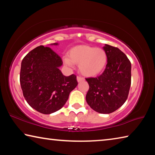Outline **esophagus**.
I'll return each instance as SVG.
<instances>
[{"label":"esophagus","instance_id":"1","mask_svg":"<svg viewBox=\"0 0 155 155\" xmlns=\"http://www.w3.org/2000/svg\"><path fill=\"white\" fill-rule=\"evenodd\" d=\"M77 79L78 82H81V81H83L84 80H85V78H84L83 77H77Z\"/></svg>","mask_w":155,"mask_h":155}]
</instances>
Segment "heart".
<instances>
[{
  "label": "heart",
  "instance_id": "heart-1",
  "mask_svg": "<svg viewBox=\"0 0 155 155\" xmlns=\"http://www.w3.org/2000/svg\"><path fill=\"white\" fill-rule=\"evenodd\" d=\"M65 65L72 67L74 64L79 65L81 74L86 77H94L100 74L107 63L106 52L102 48L86 45H78L70 50L69 57L64 56Z\"/></svg>",
  "mask_w": 155,
  "mask_h": 155
}]
</instances>
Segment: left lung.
<instances>
[{
  "label": "left lung",
  "instance_id": "left-lung-1",
  "mask_svg": "<svg viewBox=\"0 0 155 155\" xmlns=\"http://www.w3.org/2000/svg\"><path fill=\"white\" fill-rule=\"evenodd\" d=\"M106 68L96 78H85L90 85L86 101L100 114H111L124 104L131 83V64L127 55L116 47L105 44Z\"/></svg>",
  "mask_w": 155,
  "mask_h": 155
}]
</instances>
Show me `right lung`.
I'll return each instance as SVG.
<instances>
[{
    "mask_svg": "<svg viewBox=\"0 0 155 155\" xmlns=\"http://www.w3.org/2000/svg\"><path fill=\"white\" fill-rule=\"evenodd\" d=\"M51 45H58L57 43ZM63 61L50 47L40 46L30 51L21 63L20 82L27 103L43 114L58 111L77 87V77H65L59 67Z\"/></svg>",
    "mask_w": 155,
    "mask_h": 155,
    "instance_id": "1",
    "label": "right lung"
}]
</instances>
